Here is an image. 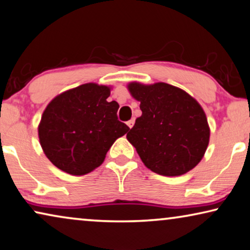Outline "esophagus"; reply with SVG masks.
I'll list each match as a JSON object with an SVG mask.
<instances>
[{
    "mask_svg": "<svg viewBox=\"0 0 250 250\" xmlns=\"http://www.w3.org/2000/svg\"><path fill=\"white\" fill-rule=\"evenodd\" d=\"M133 124H135V119H131V120H129L128 122H126V125H128L129 128L131 129L132 126H133Z\"/></svg>",
    "mask_w": 250,
    "mask_h": 250,
    "instance_id": "obj_1",
    "label": "esophagus"
}]
</instances>
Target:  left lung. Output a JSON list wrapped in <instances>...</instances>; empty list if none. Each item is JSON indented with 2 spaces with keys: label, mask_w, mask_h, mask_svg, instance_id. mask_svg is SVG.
<instances>
[{
  "label": "left lung",
  "mask_w": 250,
  "mask_h": 250,
  "mask_svg": "<svg viewBox=\"0 0 250 250\" xmlns=\"http://www.w3.org/2000/svg\"><path fill=\"white\" fill-rule=\"evenodd\" d=\"M128 90L140 102L142 115L126 133V139L146 167L165 177L192 170L209 143L208 122L198 102L165 83L133 82Z\"/></svg>",
  "instance_id": "1"
}]
</instances>
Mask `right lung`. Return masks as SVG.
I'll use <instances>...</instances> for the list:
<instances>
[{
    "mask_svg": "<svg viewBox=\"0 0 250 250\" xmlns=\"http://www.w3.org/2000/svg\"><path fill=\"white\" fill-rule=\"evenodd\" d=\"M111 87L88 83L63 91L45 108L38 137L44 154L60 170L83 175L100 167L113 143L128 132L118 120L119 104L107 102Z\"/></svg>",
    "mask_w": 250,
    "mask_h": 250,
    "instance_id": "add662e5",
    "label": "right lung"
}]
</instances>
